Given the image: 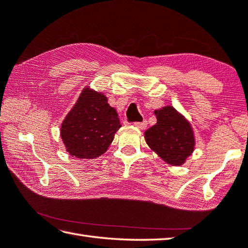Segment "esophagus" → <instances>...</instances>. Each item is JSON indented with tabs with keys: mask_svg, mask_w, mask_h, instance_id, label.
Returning <instances> with one entry per match:
<instances>
[{
	"mask_svg": "<svg viewBox=\"0 0 248 248\" xmlns=\"http://www.w3.org/2000/svg\"><path fill=\"white\" fill-rule=\"evenodd\" d=\"M134 125L137 128L143 130V129H145V128L147 127V121L146 120H143V121H140V123H134Z\"/></svg>",
	"mask_w": 248,
	"mask_h": 248,
	"instance_id": "34e87169",
	"label": "esophagus"
}]
</instances>
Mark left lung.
Instances as JSON below:
<instances>
[{
    "label": "left lung",
    "instance_id": "8db88e82",
    "mask_svg": "<svg viewBox=\"0 0 248 248\" xmlns=\"http://www.w3.org/2000/svg\"><path fill=\"white\" fill-rule=\"evenodd\" d=\"M155 115L157 124L145 131V140L164 162L182 166L195 150L191 124L171 105L156 109Z\"/></svg>",
    "mask_w": 248,
    "mask_h": 248
}]
</instances>
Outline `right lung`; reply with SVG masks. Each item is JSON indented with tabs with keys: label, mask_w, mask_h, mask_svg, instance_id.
<instances>
[{
	"label": "right lung",
	"mask_w": 248,
	"mask_h": 248,
	"mask_svg": "<svg viewBox=\"0 0 248 248\" xmlns=\"http://www.w3.org/2000/svg\"><path fill=\"white\" fill-rule=\"evenodd\" d=\"M120 127L105 94L86 87L62 121L60 135L72 157L94 159L108 150Z\"/></svg>",
	"instance_id": "right-lung-1"
}]
</instances>
